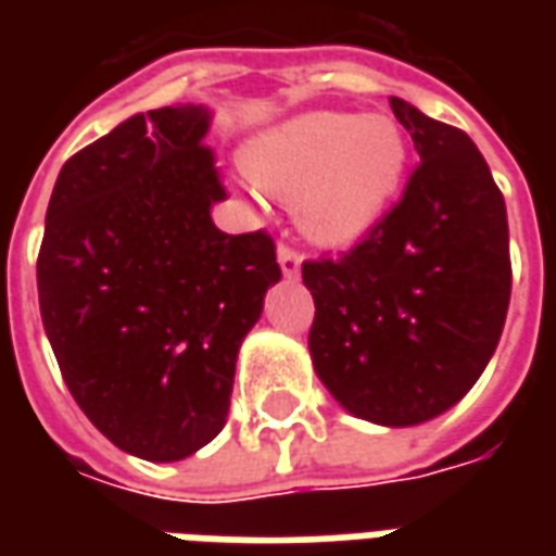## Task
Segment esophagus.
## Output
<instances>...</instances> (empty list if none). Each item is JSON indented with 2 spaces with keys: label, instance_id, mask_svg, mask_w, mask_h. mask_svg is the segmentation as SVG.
Instances as JSON below:
<instances>
[{
  "label": "esophagus",
  "instance_id": "1",
  "mask_svg": "<svg viewBox=\"0 0 556 556\" xmlns=\"http://www.w3.org/2000/svg\"><path fill=\"white\" fill-rule=\"evenodd\" d=\"M277 258L279 267H282V277L298 279V274H301V253H294L291 247H279Z\"/></svg>",
  "mask_w": 556,
  "mask_h": 556
}]
</instances>
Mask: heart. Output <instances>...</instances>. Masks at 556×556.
Here are the masks:
<instances>
[{
    "mask_svg": "<svg viewBox=\"0 0 556 556\" xmlns=\"http://www.w3.org/2000/svg\"><path fill=\"white\" fill-rule=\"evenodd\" d=\"M267 193L294 202L315 241H361L396 195L408 146L387 115L303 113L258 137L243 154Z\"/></svg>",
    "mask_w": 556,
    "mask_h": 556,
    "instance_id": "obj_1",
    "label": "heart"
}]
</instances>
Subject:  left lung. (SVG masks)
<instances>
[{
	"label": "left lung",
	"instance_id": "1",
	"mask_svg": "<svg viewBox=\"0 0 556 556\" xmlns=\"http://www.w3.org/2000/svg\"><path fill=\"white\" fill-rule=\"evenodd\" d=\"M419 154L405 195L342 258L306 262L309 354L342 408L387 429L441 417L477 384L509 309L506 205L458 127L390 98Z\"/></svg>",
	"mask_w": 556,
	"mask_h": 556
}]
</instances>
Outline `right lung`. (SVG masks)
Masks as SVG:
<instances>
[{"instance_id": "obj_1", "label": "right lung", "mask_w": 556, "mask_h": 556, "mask_svg": "<svg viewBox=\"0 0 556 556\" xmlns=\"http://www.w3.org/2000/svg\"><path fill=\"white\" fill-rule=\"evenodd\" d=\"M207 106L130 115L67 160L47 205L38 301L71 396L146 462H181L229 417L243 337L279 282L265 231L226 235Z\"/></svg>"}]
</instances>
